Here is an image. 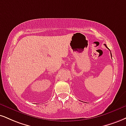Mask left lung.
Returning <instances> with one entry per match:
<instances>
[{
    "instance_id": "obj_1",
    "label": "left lung",
    "mask_w": 126,
    "mask_h": 126,
    "mask_svg": "<svg viewBox=\"0 0 126 126\" xmlns=\"http://www.w3.org/2000/svg\"><path fill=\"white\" fill-rule=\"evenodd\" d=\"M105 46H106V45H105ZM106 47H107V46H106ZM111 57H112V56H111Z\"/></svg>"
}]
</instances>
